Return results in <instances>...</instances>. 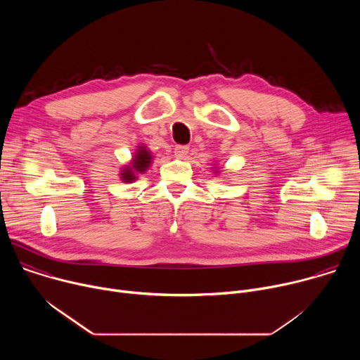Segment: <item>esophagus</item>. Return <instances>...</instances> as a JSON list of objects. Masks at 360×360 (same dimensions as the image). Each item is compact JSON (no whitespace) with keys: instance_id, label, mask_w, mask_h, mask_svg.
<instances>
[{"instance_id":"esophagus-1","label":"esophagus","mask_w":360,"mask_h":360,"mask_svg":"<svg viewBox=\"0 0 360 360\" xmlns=\"http://www.w3.org/2000/svg\"><path fill=\"white\" fill-rule=\"evenodd\" d=\"M188 152H189V146H186V145H176L175 150H174L175 157H178V158H185Z\"/></svg>"}]
</instances>
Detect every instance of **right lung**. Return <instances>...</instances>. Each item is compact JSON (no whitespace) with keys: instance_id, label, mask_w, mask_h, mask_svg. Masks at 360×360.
Instances as JSON below:
<instances>
[{"instance_id":"1","label":"right lung","mask_w":360,"mask_h":360,"mask_svg":"<svg viewBox=\"0 0 360 360\" xmlns=\"http://www.w3.org/2000/svg\"><path fill=\"white\" fill-rule=\"evenodd\" d=\"M150 160L152 155L150 152L145 148V146H139L136 149V153L134 155V160L131 162L129 167H125L121 171V179L124 182H132L136 179V174H142L148 169V167L150 165Z\"/></svg>"}]
</instances>
